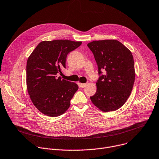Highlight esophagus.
Here are the masks:
<instances>
[{
    "label": "esophagus",
    "mask_w": 159,
    "mask_h": 159,
    "mask_svg": "<svg viewBox=\"0 0 159 159\" xmlns=\"http://www.w3.org/2000/svg\"><path fill=\"white\" fill-rule=\"evenodd\" d=\"M87 84H83V83H80V87H81L82 88H83L85 87V86L87 85Z\"/></svg>",
    "instance_id": "1"
}]
</instances>
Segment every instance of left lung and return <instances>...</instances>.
<instances>
[{
  "instance_id": "obj_1",
  "label": "left lung",
  "mask_w": 159,
  "mask_h": 159,
  "mask_svg": "<svg viewBox=\"0 0 159 159\" xmlns=\"http://www.w3.org/2000/svg\"><path fill=\"white\" fill-rule=\"evenodd\" d=\"M98 67L105 70L96 82L92 103L104 112L115 111L124 105L133 90L135 80L133 56L121 42L114 39L94 40L88 44Z\"/></svg>"
}]
</instances>
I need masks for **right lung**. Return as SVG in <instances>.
I'll return each instance as SVG.
<instances>
[{
	"label": "right lung",
	"mask_w": 159,
	"mask_h": 159,
	"mask_svg": "<svg viewBox=\"0 0 159 159\" xmlns=\"http://www.w3.org/2000/svg\"><path fill=\"white\" fill-rule=\"evenodd\" d=\"M81 41L44 40L28 57L26 63V88L34 106L43 114L55 117L70 106L79 86L57 74L65 68L68 54L79 48Z\"/></svg>",
	"instance_id": "obj_1"
}]
</instances>
